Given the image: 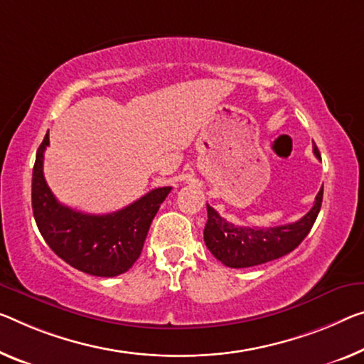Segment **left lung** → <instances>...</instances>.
I'll return each instance as SVG.
<instances>
[{
    "mask_svg": "<svg viewBox=\"0 0 364 364\" xmlns=\"http://www.w3.org/2000/svg\"><path fill=\"white\" fill-rule=\"evenodd\" d=\"M314 154L321 159L317 146ZM323 186L318 190L312 208L299 221L275 228H249L237 226L218 215L215 208L206 205L208 221L205 225L203 239L206 247L221 264L231 268H247L267 264L287 255L303 242L314 226L321 211Z\"/></svg>",
    "mask_w": 364,
    "mask_h": 364,
    "instance_id": "8db88e82",
    "label": "left lung"
}]
</instances>
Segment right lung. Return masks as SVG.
I'll use <instances>...</instances> for the list:
<instances>
[{"label": "right lung", "mask_w": 364, "mask_h": 364, "mask_svg": "<svg viewBox=\"0 0 364 364\" xmlns=\"http://www.w3.org/2000/svg\"><path fill=\"white\" fill-rule=\"evenodd\" d=\"M48 132L37 149L32 172V211L48 247L76 270L117 277L130 270L141 254L153 218L172 187H159L119 211L87 215L61 205L43 177Z\"/></svg>", "instance_id": "obj_1"}]
</instances>
